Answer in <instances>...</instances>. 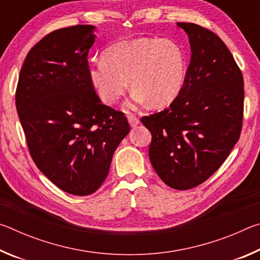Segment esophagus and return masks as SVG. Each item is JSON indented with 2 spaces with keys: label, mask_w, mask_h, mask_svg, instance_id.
I'll list each match as a JSON object with an SVG mask.
<instances>
[{
  "label": "esophagus",
  "mask_w": 260,
  "mask_h": 260,
  "mask_svg": "<svg viewBox=\"0 0 260 260\" xmlns=\"http://www.w3.org/2000/svg\"><path fill=\"white\" fill-rule=\"evenodd\" d=\"M127 119H128L129 125H131L132 127H135L136 125H139V124H140L139 118L136 117V116H134V114H129V116L127 117Z\"/></svg>",
  "instance_id": "obj_1"
}]
</instances>
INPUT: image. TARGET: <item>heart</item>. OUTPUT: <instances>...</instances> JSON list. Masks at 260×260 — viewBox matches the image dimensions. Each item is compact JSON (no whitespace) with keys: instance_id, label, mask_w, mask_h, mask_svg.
Wrapping results in <instances>:
<instances>
[{"instance_id":"b5f03b06","label":"heart","mask_w":260,"mask_h":260,"mask_svg":"<svg viewBox=\"0 0 260 260\" xmlns=\"http://www.w3.org/2000/svg\"><path fill=\"white\" fill-rule=\"evenodd\" d=\"M103 59L89 65L88 77L102 102L112 105L133 88L128 108L149 101L164 107L177 99L186 80L184 54L172 40L139 38L116 43Z\"/></svg>"}]
</instances>
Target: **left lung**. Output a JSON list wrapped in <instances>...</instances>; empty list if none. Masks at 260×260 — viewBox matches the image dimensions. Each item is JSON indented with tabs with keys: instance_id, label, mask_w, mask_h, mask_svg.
<instances>
[{
	"instance_id": "left-lung-1",
	"label": "left lung",
	"mask_w": 260,
	"mask_h": 260,
	"mask_svg": "<svg viewBox=\"0 0 260 260\" xmlns=\"http://www.w3.org/2000/svg\"><path fill=\"white\" fill-rule=\"evenodd\" d=\"M190 61L180 94L169 108L142 117L152 140L149 158L167 186L187 190L217 171L239 141L243 121V76L218 35L192 23Z\"/></svg>"
}]
</instances>
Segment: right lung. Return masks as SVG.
Returning a JSON list of instances; mask_svg holds the SVG:
<instances>
[{"instance_id": "add662e5", "label": "right lung", "mask_w": 260, "mask_h": 260, "mask_svg": "<svg viewBox=\"0 0 260 260\" xmlns=\"http://www.w3.org/2000/svg\"><path fill=\"white\" fill-rule=\"evenodd\" d=\"M95 26L46 35L26 56L16 108L38 169L65 192L86 196L104 182L128 134L125 114L101 102L88 77Z\"/></svg>"}]
</instances>
